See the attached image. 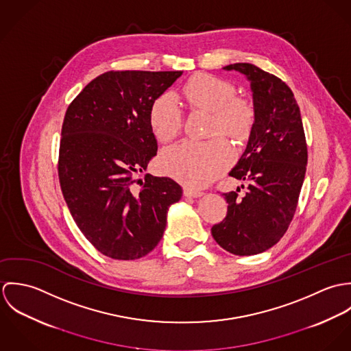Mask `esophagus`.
<instances>
[{
	"mask_svg": "<svg viewBox=\"0 0 351 351\" xmlns=\"http://www.w3.org/2000/svg\"><path fill=\"white\" fill-rule=\"evenodd\" d=\"M184 195L186 197H201L204 193L201 191H195V189H191V188H184Z\"/></svg>",
	"mask_w": 351,
	"mask_h": 351,
	"instance_id": "1",
	"label": "esophagus"
}]
</instances>
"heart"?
Here are the masks:
<instances>
[{"label":"heart","mask_w":351,"mask_h":351,"mask_svg":"<svg viewBox=\"0 0 351 351\" xmlns=\"http://www.w3.org/2000/svg\"><path fill=\"white\" fill-rule=\"evenodd\" d=\"M180 96L196 110L210 112L205 142L184 141L162 151L158 165L169 177L186 186L202 188L216 180L232 162L228 142L217 134L241 143L250 136L255 123V108L245 97L237 96L232 82L213 74L192 75L180 89ZM149 127L156 141L166 143L181 130L182 112L176 99L160 95L151 102Z\"/></svg>","instance_id":"b5f03b06"}]
</instances>
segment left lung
I'll return each instance as SVG.
<instances>
[{"label": "left lung", "instance_id": "obj_1", "mask_svg": "<svg viewBox=\"0 0 351 351\" xmlns=\"http://www.w3.org/2000/svg\"><path fill=\"white\" fill-rule=\"evenodd\" d=\"M224 69L241 71L250 81L255 123L246 150L230 171L249 182L247 192L243 197H238L239 188L223 193L227 215L210 232L224 250L254 255L274 246L293 219L305 177L306 142L300 108L282 80L251 63Z\"/></svg>", "mask_w": 351, "mask_h": 351}]
</instances>
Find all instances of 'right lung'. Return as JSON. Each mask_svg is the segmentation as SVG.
<instances>
[{
  "label": "right lung",
  "instance_id": "right-lung-1",
  "mask_svg": "<svg viewBox=\"0 0 351 351\" xmlns=\"http://www.w3.org/2000/svg\"><path fill=\"white\" fill-rule=\"evenodd\" d=\"M182 71H106L69 105L58 176L70 213L101 254L138 259L163 237L167 209L182 196L169 177L139 173L156 155L151 102Z\"/></svg>",
  "mask_w": 351,
  "mask_h": 351
}]
</instances>
